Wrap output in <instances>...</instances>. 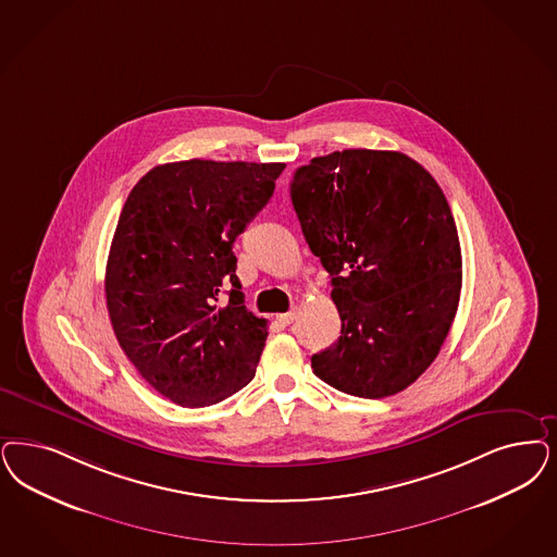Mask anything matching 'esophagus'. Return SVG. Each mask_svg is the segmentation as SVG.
<instances>
[{"label":"esophagus","instance_id":"esophagus-1","mask_svg":"<svg viewBox=\"0 0 557 557\" xmlns=\"http://www.w3.org/2000/svg\"><path fill=\"white\" fill-rule=\"evenodd\" d=\"M296 317H298L296 310H289V312H284V314H277V321L284 326L292 325L296 321Z\"/></svg>","mask_w":557,"mask_h":557}]
</instances>
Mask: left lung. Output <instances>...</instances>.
<instances>
[{
    "instance_id": "8db88e82",
    "label": "left lung",
    "mask_w": 557,
    "mask_h": 557,
    "mask_svg": "<svg viewBox=\"0 0 557 557\" xmlns=\"http://www.w3.org/2000/svg\"><path fill=\"white\" fill-rule=\"evenodd\" d=\"M289 197L331 275L342 335L312 356L333 388L383 399L432 364L459 308V234L434 176L401 152L312 158Z\"/></svg>"
}]
</instances>
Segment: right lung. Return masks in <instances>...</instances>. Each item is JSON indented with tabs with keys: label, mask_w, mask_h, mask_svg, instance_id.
<instances>
[{
	"label": "right lung",
	"mask_w": 557,
	"mask_h": 557,
	"mask_svg": "<svg viewBox=\"0 0 557 557\" xmlns=\"http://www.w3.org/2000/svg\"><path fill=\"white\" fill-rule=\"evenodd\" d=\"M284 169L199 158L160 164L123 206L104 275L109 317L141 379L173 404H220L255 376L268 321L245 308L232 245Z\"/></svg>",
	"instance_id": "obj_1"
}]
</instances>
